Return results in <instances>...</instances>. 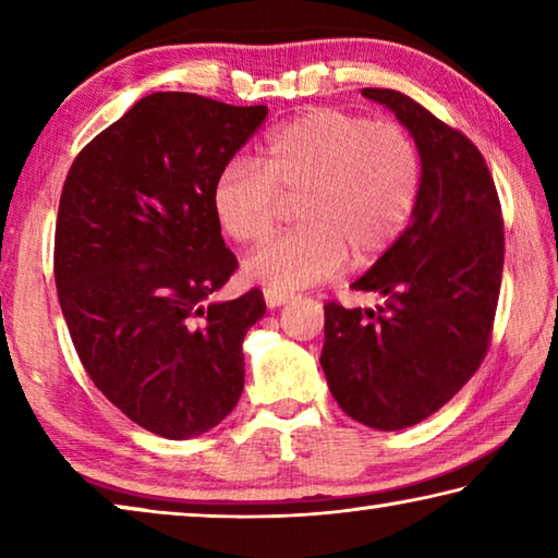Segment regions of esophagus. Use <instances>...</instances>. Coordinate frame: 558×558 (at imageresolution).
Returning a JSON list of instances; mask_svg holds the SVG:
<instances>
[{"label":"esophagus","instance_id":"obj_1","mask_svg":"<svg viewBox=\"0 0 558 558\" xmlns=\"http://www.w3.org/2000/svg\"><path fill=\"white\" fill-rule=\"evenodd\" d=\"M263 298H266V305L272 310V307H280V305H286V302H288L292 295H290V292H286V290L266 288V290H263Z\"/></svg>","mask_w":558,"mask_h":558}]
</instances>
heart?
<instances>
[{"label": "heart", "instance_id": "b5f03b06", "mask_svg": "<svg viewBox=\"0 0 558 558\" xmlns=\"http://www.w3.org/2000/svg\"><path fill=\"white\" fill-rule=\"evenodd\" d=\"M423 182L409 130L342 108H315L272 130L260 162L231 159L214 184V211L239 243H260L300 194L295 229L245 260V276L276 290L332 278L352 253L372 263L409 226Z\"/></svg>", "mask_w": 558, "mask_h": 558}]
</instances>
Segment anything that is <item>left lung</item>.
<instances>
[{
	"label": "left lung",
	"instance_id": "1",
	"mask_svg": "<svg viewBox=\"0 0 558 558\" xmlns=\"http://www.w3.org/2000/svg\"><path fill=\"white\" fill-rule=\"evenodd\" d=\"M362 96L389 108L421 153L423 182L409 229L354 290L376 310L325 305L319 364L347 415L401 430L446 405L480 369L505 266V223L480 149L418 102L389 88Z\"/></svg>",
	"mask_w": 558,
	"mask_h": 558
}]
</instances>
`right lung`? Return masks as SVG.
Instances as JSON below:
<instances>
[{
  "mask_svg": "<svg viewBox=\"0 0 558 558\" xmlns=\"http://www.w3.org/2000/svg\"><path fill=\"white\" fill-rule=\"evenodd\" d=\"M268 116L153 93L81 149L56 219L53 276L75 352L102 396L149 433L211 430L243 391V337L263 292L214 302L239 268L214 184Z\"/></svg>",
  "mask_w": 558,
  "mask_h": 558,
  "instance_id": "right-lung-1",
  "label": "right lung"
}]
</instances>
